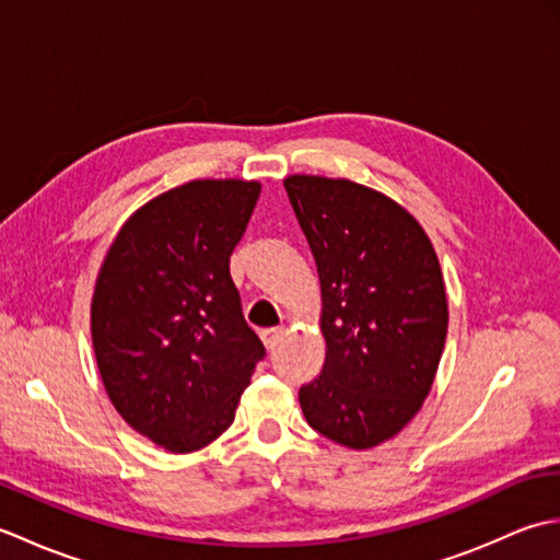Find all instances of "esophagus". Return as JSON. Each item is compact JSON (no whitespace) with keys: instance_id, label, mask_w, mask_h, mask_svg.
Returning a JSON list of instances; mask_svg holds the SVG:
<instances>
[{"instance_id":"obj_1","label":"esophagus","mask_w":560,"mask_h":560,"mask_svg":"<svg viewBox=\"0 0 560 560\" xmlns=\"http://www.w3.org/2000/svg\"><path fill=\"white\" fill-rule=\"evenodd\" d=\"M283 327H269V329H261L259 331V337H261V341H265V347L271 351L273 347H277V343L281 341V337H283Z\"/></svg>"}]
</instances>
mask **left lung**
Returning a JSON list of instances; mask_svg holds the SVG:
<instances>
[{
  "label": "left lung",
  "instance_id": "8db88e82",
  "mask_svg": "<svg viewBox=\"0 0 560 560\" xmlns=\"http://www.w3.org/2000/svg\"><path fill=\"white\" fill-rule=\"evenodd\" d=\"M283 187L317 265L327 341L301 409L335 443L375 447L433 387L447 337L438 255L421 223L377 189L323 175H289Z\"/></svg>",
  "mask_w": 560,
  "mask_h": 560
}]
</instances>
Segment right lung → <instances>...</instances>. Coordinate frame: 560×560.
<instances>
[{
	"label": "right lung",
	"mask_w": 560,
	"mask_h": 560,
	"mask_svg": "<svg viewBox=\"0 0 560 560\" xmlns=\"http://www.w3.org/2000/svg\"><path fill=\"white\" fill-rule=\"evenodd\" d=\"M259 189L225 177L153 197L117 231L93 289L91 339L113 407L177 455L233 423L265 355L229 269Z\"/></svg>",
	"instance_id": "obj_1"
}]
</instances>
